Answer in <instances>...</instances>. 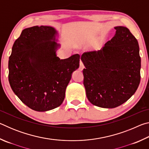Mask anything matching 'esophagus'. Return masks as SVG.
<instances>
[{
    "mask_svg": "<svg viewBox=\"0 0 149 149\" xmlns=\"http://www.w3.org/2000/svg\"><path fill=\"white\" fill-rule=\"evenodd\" d=\"M84 68V64H83V62L81 61H80V63H79V70H82Z\"/></svg>",
    "mask_w": 149,
    "mask_h": 149,
    "instance_id": "1",
    "label": "esophagus"
}]
</instances>
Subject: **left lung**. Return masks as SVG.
Masks as SVG:
<instances>
[{"instance_id":"8db88e82","label":"left lung","mask_w":149,"mask_h":149,"mask_svg":"<svg viewBox=\"0 0 149 149\" xmlns=\"http://www.w3.org/2000/svg\"><path fill=\"white\" fill-rule=\"evenodd\" d=\"M116 34L102 49L84 52L81 60L84 85L93 105L114 108L134 94L141 80V57L137 40L127 27H115Z\"/></svg>"}]
</instances>
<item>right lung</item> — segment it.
Segmentation results:
<instances>
[{"label": "right lung", "instance_id": "right-lung-1", "mask_svg": "<svg viewBox=\"0 0 149 149\" xmlns=\"http://www.w3.org/2000/svg\"><path fill=\"white\" fill-rule=\"evenodd\" d=\"M58 32L50 26H33L15 41L8 61V80L17 97L31 109L45 112L62 104L80 56L60 59L55 42Z\"/></svg>", "mask_w": 149, "mask_h": 149}]
</instances>
